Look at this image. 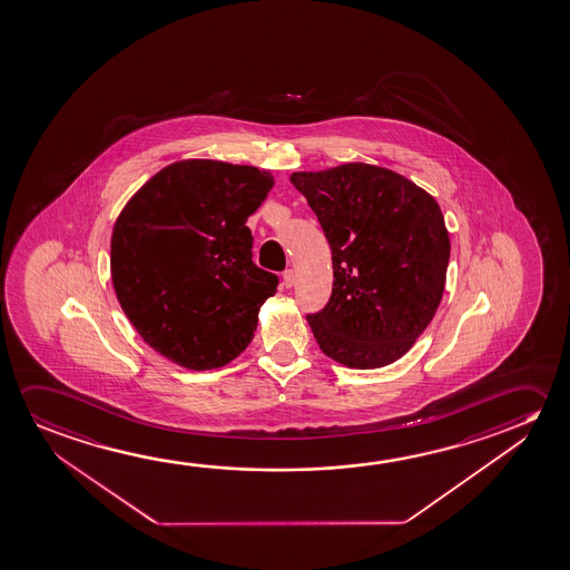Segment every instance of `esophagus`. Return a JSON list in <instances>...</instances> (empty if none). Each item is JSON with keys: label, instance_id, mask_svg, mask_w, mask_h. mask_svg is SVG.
Instances as JSON below:
<instances>
[{"label": "esophagus", "instance_id": "1", "mask_svg": "<svg viewBox=\"0 0 570 570\" xmlns=\"http://www.w3.org/2000/svg\"><path fill=\"white\" fill-rule=\"evenodd\" d=\"M294 282H296V274H294V271H292V268L284 271V274H282V284H284L286 288H292V286H294Z\"/></svg>", "mask_w": 570, "mask_h": 570}]
</instances>
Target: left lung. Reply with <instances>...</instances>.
I'll return each mask as SVG.
<instances>
[{"instance_id":"obj_1","label":"left lung","mask_w":570,"mask_h":570,"mask_svg":"<svg viewBox=\"0 0 570 570\" xmlns=\"http://www.w3.org/2000/svg\"><path fill=\"white\" fill-rule=\"evenodd\" d=\"M289 181L332 248V298L307 314L320 350L351 368L401 360L439 309L450 238L434 197L385 167L343 164Z\"/></svg>"}]
</instances>
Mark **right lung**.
Segmentation results:
<instances>
[{"mask_svg": "<svg viewBox=\"0 0 570 570\" xmlns=\"http://www.w3.org/2000/svg\"><path fill=\"white\" fill-rule=\"evenodd\" d=\"M274 185L271 171L185 159L144 184L110 240L116 298L151 350L177 365H227L253 342L278 276L253 263L246 219Z\"/></svg>", "mask_w": 570, "mask_h": 570, "instance_id": "add662e5", "label": "right lung"}]
</instances>
